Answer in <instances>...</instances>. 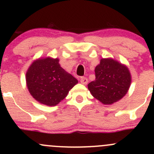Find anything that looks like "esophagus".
Here are the masks:
<instances>
[{
	"label": "esophagus",
	"instance_id": "obj_1",
	"mask_svg": "<svg viewBox=\"0 0 154 154\" xmlns=\"http://www.w3.org/2000/svg\"><path fill=\"white\" fill-rule=\"evenodd\" d=\"M80 83L83 85H86L87 83H88V79H87L86 77H82L81 78H80Z\"/></svg>",
	"mask_w": 154,
	"mask_h": 154
}]
</instances>
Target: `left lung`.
<instances>
[{
    "label": "left lung",
    "mask_w": 154,
    "mask_h": 154,
    "mask_svg": "<svg viewBox=\"0 0 154 154\" xmlns=\"http://www.w3.org/2000/svg\"><path fill=\"white\" fill-rule=\"evenodd\" d=\"M95 80L88 84L93 97L105 105L119 101L128 91L131 75L128 68L111 58L101 59L94 69Z\"/></svg>",
    "instance_id": "obj_1"
}]
</instances>
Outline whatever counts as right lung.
<instances>
[{
    "mask_svg": "<svg viewBox=\"0 0 154 154\" xmlns=\"http://www.w3.org/2000/svg\"><path fill=\"white\" fill-rule=\"evenodd\" d=\"M59 61L57 58H39L30 65L26 73V83L30 94L47 106L58 104L78 83L60 66Z\"/></svg>",
    "mask_w": 154,
    "mask_h": 154,
    "instance_id": "right-lung-1",
    "label": "right lung"
}]
</instances>
